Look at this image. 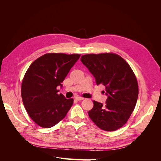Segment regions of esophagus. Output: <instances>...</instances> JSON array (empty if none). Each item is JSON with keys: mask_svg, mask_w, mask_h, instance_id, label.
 I'll list each match as a JSON object with an SVG mask.
<instances>
[{"mask_svg": "<svg viewBox=\"0 0 161 161\" xmlns=\"http://www.w3.org/2000/svg\"><path fill=\"white\" fill-rule=\"evenodd\" d=\"M75 99L76 100H77V101H81V100H83V99H84L83 97H79V96H76V97H75Z\"/></svg>", "mask_w": 161, "mask_h": 161, "instance_id": "34e87169", "label": "esophagus"}]
</instances>
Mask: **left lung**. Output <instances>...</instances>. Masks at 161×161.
<instances>
[{
	"mask_svg": "<svg viewBox=\"0 0 161 161\" xmlns=\"http://www.w3.org/2000/svg\"><path fill=\"white\" fill-rule=\"evenodd\" d=\"M94 76L97 85L105 86V105L93 101L89 112L91 120L105 131H115L127 122L137 102L138 84L132 69L123 58L114 53H90L81 56Z\"/></svg>",
	"mask_w": 161,
	"mask_h": 161,
	"instance_id": "obj_1",
	"label": "left lung"
}]
</instances>
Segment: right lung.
Returning a JSON list of instances; mask_svg holds the SVG:
<instances>
[{
    "instance_id": "right-lung-1",
    "label": "right lung",
    "mask_w": 161,
    "mask_h": 161,
    "mask_svg": "<svg viewBox=\"0 0 161 161\" xmlns=\"http://www.w3.org/2000/svg\"><path fill=\"white\" fill-rule=\"evenodd\" d=\"M80 54L47 53L34 61L29 67L21 84V97L25 108L32 120L42 128H49L64 118L73 104L58 95L71 68Z\"/></svg>"
}]
</instances>
